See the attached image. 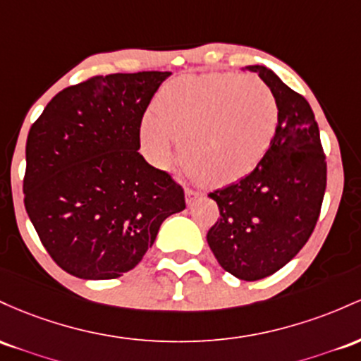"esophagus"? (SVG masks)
Listing matches in <instances>:
<instances>
[{
	"instance_id": "1",
	"label": "esophagus",
	"mask_w": 361,
	"mask_h": 361,
	"mask_svg": "<svg viewBox=\"0 0 361 361\" xmlns=\"http://www.w3.org/2000/svg\"><path fill=\"white\" fill-rule=\"evenodd\" d=\"M202 196H204V194L200 191H194V189H185V202H188L189 206L194 204V201L201 200Z\"/></svg>"
}]
</instances>
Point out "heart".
Masks as SVG:
<instances>
[{
	"mask_svg": "<svg viewBox=\"0 0 361 361\" xmlns=\"http://www.w3.org/2000/svg\"><path fill=\"white\" fill-rule=\"evenodd\" d=\"M278 119L273 92L254 76H180L161 90L141 135L159 164L170 160L177 140L197 180L228 184L264 159Z\"/></svg>",
	"mask_w": 361,
	"mask_h": 361,
	"instance_id": "b5f03b06",
	"label": "heart"
}]
</instances>
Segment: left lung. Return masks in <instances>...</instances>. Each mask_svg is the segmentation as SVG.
<instances>
[{
  "mask_svg": "<svg viewBox=\"0 0 361 361\" xmlns=\"http://www.w3.org/2000/svg\"><path fill=\"white\" fill-rule=\"evenodd\" d=\"M273 92L279 119L257 167L235 184L209 192L220 218L206 240L235 278L271 276L300 252L314 232L326 192L327 164L317 121L300 93L266 66H247Z\"/></svg>",
  "mask_w": 361,
  "mask_h": 361,
  "instance_id": "1",
  "label": "left lung"
}]
</instances>
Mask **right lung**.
<instances>
[{"label":"right lung","instance_id":"add662e5","mask_svg":"<svg viewBox=\"0 0 361 361\" xmlns=\"http://www.w3.org/2000/svg\"><path fill=\"white\" fill-rule=\"evenodd\" d=\"M169 71L92 76L59 92L27 136L23 202L52 261L83 279H114L185 208L184 189L143 159L140 129Z\"/></svg>","mask_w":361,"mask_h":361}]
</instances>
